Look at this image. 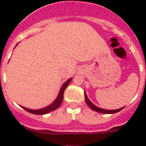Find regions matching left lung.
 Instances as JSON below:
<instances>
[{
	"label": "left lung",
	"instance_id": "1",
	"mask_svg": "<svg viewBox=\"0 0 146 146\" xmlns=\"http://www.w3.org/2000/svg\"><path fill=\"white\" fill-rule=\"evenodd\" d=\"M85 99H86V103H87V104L89 106V108H91L92 110H94V111H96V112H98V113H104V114H113V113H118V112L121 111V110H123V108H124V107H123V108H120V109H118V110H104V109H102V108H98V107L95 106L94 104H92V103L90 102V100H89L88 98L87 95H86V92H85Z\"/></svg>",
	"mask_w": 146,
	"mask_h": 146
}]
</instances>
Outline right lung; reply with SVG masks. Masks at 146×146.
Masks as SVG:
<instances>
[{
    "instance_id": "right-lung-1",
    "label": "right lung",
    "mask_w": 146,
    "mask_h": 146,
    "mask_svg": "<svg viewBox=\"0 0 146 146\" xmlns=\"http://www.w3.org/2000/svg\"><path fill=\"white\" fill-rule=\"evenodd\" d=\"M72 80V78L69 79L66 82L64 83L63 86H62L60 90V92L58 94V96L57 99H55L54 102L52 104H51L49 106L46 107L44 108H42V109H40V110H30L28 109V108H25L24 107H22V108L28 111V113H33V114H36V115H44V114H47V113H50V112L53 111L57 109L58 108H59L60 104H61L62 102H63V99H64V91H65L66 88V87L68 86V85L69 84V82H71Z\"/></svg>"
}]
</instances>
